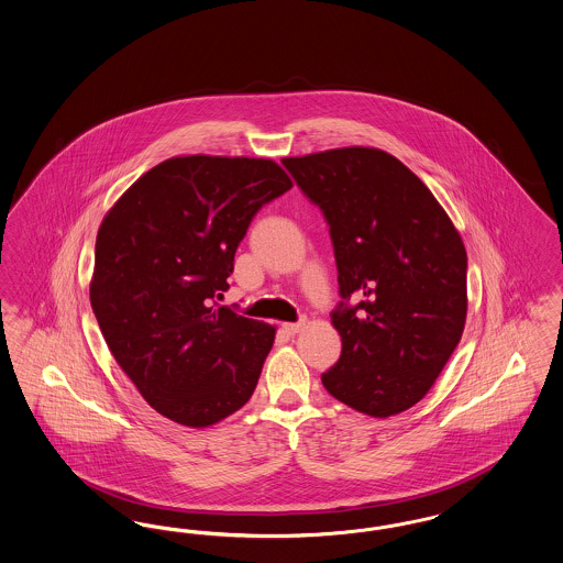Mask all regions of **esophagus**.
I'll use <instances>...</instances> for the list:
<instances>
[{
  "mask_svg": "<svg viewBox=\"0 0 563 563\" xmlns=\"http://www.w3.org/2000/svg\"><path fill=\"white\" fill-rule=\"evenodd\" d=\"M280 329H283L287 335H297V333L303 329V320H299V322H285Z\"/></svg>",
  "mask_w": 563,
  "mask_h": 563,
  "instance_id": "obj_1",
  "label": "esophagus"
}]
</instances>
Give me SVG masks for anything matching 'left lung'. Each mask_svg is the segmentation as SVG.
I'll return each instance as SVG.
<instances>
[{"label": "left lung", "mask_w": 563, "mask_h": 563, "mask_svg": "<svg viewBox=\"0 0 563 563\" xmlns=\"http://www.w3.org/2000/svg\"><path fill=\"white\" fill-rule=\"evenodd\" d=\"M283 165L322 211L338 264L341 356L322 385L364 415H398L428 394L463 335V241L428 186L383 151L335 148Z\"/></svg>", "instance_id": "8db88e82"}]
</instances>
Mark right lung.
Returning a JSON list of instances; mask_svg holds the SVG:
<instances>
[{
  "label": "right lung",
  "mask_w": 563,
  "mask_h": 563,
  "mask_svg": "<svg viewBox=\"0 0 563 563\" xmlns=\"http://www.w3.org/2000/svg\"><path fill=\"white\" fill-rule=\"evenodd\" d=\"M291 186L271 158H167L107 213L91 310L114 361L163 417L207 428L251 398L274 327L218 299L253 218Z\"/></svg>",
  "instance_id": "right-lung-1"
}]
</instances>
